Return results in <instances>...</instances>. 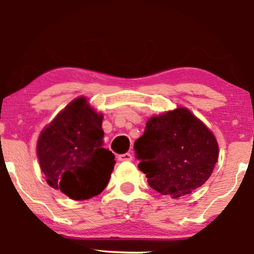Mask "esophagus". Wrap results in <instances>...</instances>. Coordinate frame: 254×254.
I'll use <instances>...</instances> for the list:
<instances>
[{
  "label": "esophagus",
  "instance_id": "obj_1",
  "mask_svg": "<svg viewBox=\"0 0 254 254\" xmlns=\"http://www.w3.org/2000/svg\"><path fill=\"white\" fill-rule=\"evenodd\" d=\"M118 160L119 161H131L132 160V155L130 153L121 154V155H118Z\"/></svg>",
  "mask_w": 254,
  "mask_h": 254
}]
</instances>
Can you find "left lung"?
Listing matches in <instances>:
<instances>
[{
  "instance_id": "1",
  "label": "left lung",
  "mask_w": 254,
  "mask_h": 254,
  "mask_svg": "<svg viewBox=\"0 0 254 254\" xmlns=\"http://www.w3.org/2000/svg\"><path fill=\"white\" fill-rule=\"evenodd\" d=\"M133 149L150 188L172 198L202 186L220 153L214 133L186 107L148 119Z\"/></svg>"
}]
</instances>
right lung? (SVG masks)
I'll use <instances>...</instances> for the list:
<instances>
[{
    "label": "right lung",
    "instance_id": "obj_1",
    "mask_svg": "<svg viewBox=\"0 0 254 254\" xmlns=\"http://www.w3.org/2000/svg\"><path fill=\"white\" fill-rule=\"evenodd\" d=\"M104 116L78 97L40 132L37 155L46 183L74 200L101 193L115 167V155L103 148Z\"/></svg>",
    "mask_w": 254,
    "mask_h": 254
}]
</instances>
